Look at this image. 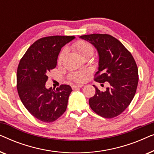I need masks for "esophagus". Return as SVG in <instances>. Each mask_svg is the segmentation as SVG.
Returning a JSON list of instances; mask_svg holds the SVG:
<instances>
[{"label": "esophagus", "mask_w": 154, "mask_h": 154, "mask_svg": "<svg viewBox=\"0 0 154 154\" xmlns=\"http://www.w3.org/2000/svg\"><path fill=\"white\" fill-rule=\"evenodd\" d=\"M81 87H83V85H73L72 86H71V88H72L73 90H75V89H76V88H81Z\"/></svg>", "instance_id": "obj_1"}]
</instances>
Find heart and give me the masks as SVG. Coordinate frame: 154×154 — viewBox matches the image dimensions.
<instances>
[{"instance_id":"b5f03b06","label":"heart","mask_w":154,"mask_h":154,"mask_svg":"<svg viewBox=\"0 0 154 154\" xmlns=\"http://www.w3.org/2000/svg\"><path fill=\"white\" fill-rule=\"evenodd\" d=\"M72 48L76 50L83 58L85 59L90 57L94 53V48L92 44L83 40H80L75 42L72 45ZM66 52V49L62 50L60 52L57 59L58 63H62ZM86 74L87 73L85 71H74L69 75V78L71 81L76 82V83H82L85 80Z\"/></svg>"}]
</instances>
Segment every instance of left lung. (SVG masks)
<instances>
[{
    "mask_svg": "<svg viewBox=\"0 0 154 154\" xmlns=\"http://www.w3.org/2000/svg\"><path fill=\"white\" fill-rule=\"evenodd\" d=\"M97 50L98 71L94 81L110 87L105 92L95 88V94L90 98L89 104L94 112L106 119L116 117L125 110L135 94L138 85V68L130 52L112 35L93 33L81 36Z\"/></svg>",
    "mask_w": 154,
    "mask_h": 154,
    "instance_id": "left-lung-1",
    "label": "left lung"
}]
</instances>
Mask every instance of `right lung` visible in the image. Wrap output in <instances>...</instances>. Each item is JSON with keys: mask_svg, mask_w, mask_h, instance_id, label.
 <instances>
[{"mask_svg": "<svg viewBox=\"0 0 154 154\" xmlns=\"http://www.w3.org/2000/svg\"><path fill=\"white\" fill-rule=\"evenodd\" d=\"M74 36L52 35L34 42L20 60L17 71V88L22 102L35 119L45 123L58 119L66 111L72 89L61 85L47 89L48 73L57 66L61 48Z\"/></svg>", "mask_w": 154, "mask_h": 154, "instance_id": "1", "label": "right lung"}]
</instances>
